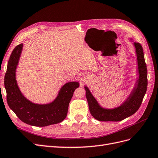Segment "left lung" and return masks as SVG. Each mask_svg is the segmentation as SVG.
<instances>
[{
  "label": "left lung",
  "instance_id": "8db88e82",
  "mask_svg": "<svg viewBox=\"0 0 158 158\" xmlns=\"http://www.w3.org/2000/svg\"><path fill=\"white\" fill-rule=\"evenodd\" d=\"M129 40L133 42L135 49L139 78H137L134 88L126 99L117 107L106 108L101 106L89 89L86 85L84 86L89 112L92 116L99 121L119 122L131 116L138 110L146 92L148 85L147 68L144 60L143 47L139 43L133 42L132 39Z\"/></svg>",
  "mask_w": 158,
  "mask_h": 158
}]
</instances>
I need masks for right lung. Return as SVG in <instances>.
Listing matches in <instances>:
<instances>
[{
    "mask_svg": "<svg viewBox=\"0 0 158 158\" xmlns=\"http://www.w3.org/2000/svg\"><path fill=\"white\" fill-rule=\"evenodd\" d=\"M23 44L16 46L11 53L4 77L7 102L11 110L21 121L31 126L45 127L63 121L67 117L69 102L74 91L80 86L78 81L64 84L56 99L46 104L34 103L21 93L16 80V69L19 61Z\"/></svg>",
    "mask_w": 158,
    "mask_h": 158,
    "instance_id": "obj_1",
    "label": "right lung"
}]
</instances>
